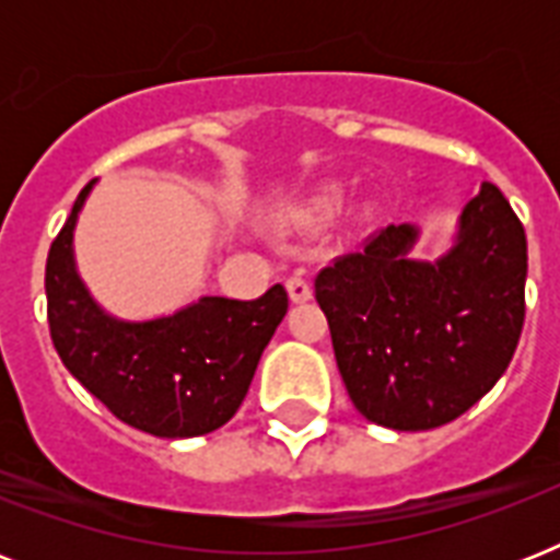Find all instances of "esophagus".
I'll return each instance as SVG.
<instances>
[{
  "mask_svg": "<svg viewBox=\"0 0 560 560\" xmlns=\"http://www.w3.org/2000/svg\"><path fill=\"white\" fill-rule=\"evenodd\" d=\"M288 293H290V299H293V302H307V299L314 296V288H311V281L302 279V276H290Z\"/></svg>",
  "mask_w": 560,
  "mask_h": 560,
  "instance_id": "1",
  "label": "esophagus"
}]
</instances>
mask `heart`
<instances>
[{"label": "heart", "instance_id": "b5f03b06", "mask_svg": "<svg viewBox=\"0 0 560 560\" xmlns=\"http://www.w3.org/2000/svg\"><path fill=\"white\" fill-rule=\"evenodd\" d=\"M334 209V197H325L319 206H316V214H325V211H331Z\"/></svg>", "mask_w": 560, "mask_h": 560}]
</instances>
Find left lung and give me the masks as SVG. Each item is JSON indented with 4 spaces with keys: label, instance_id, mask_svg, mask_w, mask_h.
Here are the masks:
<instances>
[{
    "label": "left lung",
    "instance_id": "obj_1",
    "mask_svg": "<svg viewBox=\"0 0 560 560\" xmlns=\"http://www.w3.org/2000/svg\"><path fill=\"white\" fill-rule=\"evenodd\" d=\"M416 241L409 223L386 226L314 281L360 416L409 433L468 412L509 369L526 316V232L500 188L482 183L439 261L409 258Z\"/></svg>",
    "mask_w": 560,
    "mask_h": 560
}]
</instances>
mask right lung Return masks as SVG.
<instances>
[{
  "label": "right lung",
  "mask_w": 560,
  "mask_h": 560,
  "mask_svg": "<svg viewBox=\"0 0 560 560\" xmlns=\"http://www.w3.org/2000/svg\"><path fill=\"white\" fill-rule=\"evenodd\" d=\"M92 183L48 249V331L57 354L125 424L160 439L211 433L246 398L261 351L288 314V290L272 284L253 302L202 296L148 323L104 314L78 279L72 255L74 223Z\"/></svg>",
  "instance_id": "right-lung-1"
}]
</instances>
